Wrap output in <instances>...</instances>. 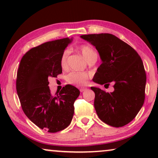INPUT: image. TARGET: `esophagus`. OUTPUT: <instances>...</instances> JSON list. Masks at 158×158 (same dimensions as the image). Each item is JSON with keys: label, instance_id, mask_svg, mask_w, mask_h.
Masks as SVG:
<instances>
[{"label": "esophagus", "instance_id": "1", "mask_svg": "<svg viewBox=\"0 0 158 158\" xmlns=\"http://www.w3.org/2000/svg\"><path fill=\"white\" fill-rule=\"evenodd\" d=\"M86 90H87V88H80V91H81V92H83Z\"/></svg>", "mask_w": 158, "mask_h": 158}]
</instances>
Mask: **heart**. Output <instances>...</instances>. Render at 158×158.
I'll return each instance as SVG.
<instances>
[{
  "instance_id": "1",
  "label": "heart",
  "mask_w": 158,
  "mask_h": 158,
  "mask_svg": "<svg viewBox=\"0 0 158 158\" xmlns=\"http://www.w3.org/2000/svg\"><path fill=\"white\" fill-rule=\"evenodd\" d=\"M79 50L81 52L82 55L83 57L88 60L93 59V58L97 57V54L91 47L88 45L83 44L79 47ZM69 55V50L65 49L62 52L61 57H60V66L62 68H65L67 66V60ZM90 75L87 73L83 72H71L69 73L67 76V81L69 83L73 84V85L81 86L85 85L87 83V80L89 78Z\"/></svg>"
}]
</instances>
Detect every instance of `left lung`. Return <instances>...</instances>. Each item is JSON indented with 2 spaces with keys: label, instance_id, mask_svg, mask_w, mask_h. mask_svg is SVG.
<instances>
[{
  "label": "left lung",
  "instance_id": "8db88e82",
  "mask_svg": "<svg viewBox=\"0 0 158 158\" xmlns=\"http://www.w3.org/2000/svg\"><path fill=\"white\" fill-rule=\"evenodd\" d=\"M81 37L96 47L102 61L93 81L104 84L106 88L111 83L114 85L111 93L90 88L95 93L97 115L111 127L129 124L141 109L145 98L146 73L141 57L132 47L113 34H87Z\"/></svg>",
  "mask_w": 158,
  "mask_h": 158
}]
</instances>
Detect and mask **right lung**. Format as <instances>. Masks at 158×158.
Wrapping results in <instances>:
<instances>
[{"instance_id": "1", "label": "right lung", "mask_w": 158, "mask_h": 158, "mask_svg": "<svg viewBox=\"0 0 158 158\" xmlns=\"http://www.w3.org/2000/svg\"><path fill=\"white\" fill-rule=\"evenodd\" d=\"M73 39L45 42L27 52L17 72L16 91L26 116L40 129L50 133L63 130L74 114V102L80 95L75 86L66 85L55 96L48 78L61 74L60 57Z\"/></svg>"}]
</instances>
